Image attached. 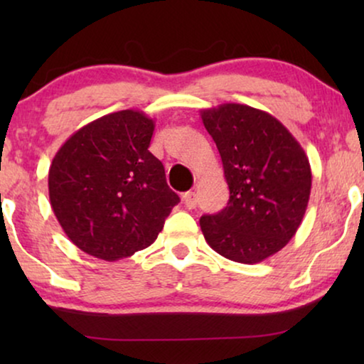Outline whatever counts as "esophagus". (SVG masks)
Masks as SVG:
<instances>
[{"mask_svg":"<svg viewBox=\"0 0 364 364\" xmlns=\"http://www.w3.org/2000/svg\"><path fill=\"white\" fill-rule=\"evenodd\" d=\"M182 200H183V205H186L188 210H192V208L197 207V193L192 192V191L187 192V193H183Z\"/></svg>","mask_w":364,"mask_h":364,"instance_id":"obj_1","label":"esophagus"}]
</instances>
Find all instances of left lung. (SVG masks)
<instances>
[{
  "mask_svg": "<svg viewBox=\"0 0 364 364\" xmlns=\"http://www.w3.org/2000/svg\"><path fill=\"white\" fill-rule=\"evenodd\" d=\"M220 154L230 198L215 215H203L208 245L228 260L263 262L280 252L305 215L311 168L303 147L283 124L245 104L200 111Z\"/></svg>",
  "mask_w": 364,
  "mask_h": 364,
  "instance_id": "8db88e82",
  "label": "left lung"
}]
</instances>
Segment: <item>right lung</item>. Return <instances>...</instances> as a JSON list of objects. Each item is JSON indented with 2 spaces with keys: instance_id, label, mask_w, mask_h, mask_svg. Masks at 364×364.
Listing matches in <instances>:
<instances>
[{
  "instance_id": "obj_1",
  "label": "right lung",
  "mask_w": 364,
  "mask_h": 364,
  "mask_svg": "<svg viewBox=\"0 0 364 364\" xmlns=\"http://www.w3.org/2000/svg\"><path fill=\"white\" fill-rule=\"evenodd\" d=\"M156 122L126 109L86 124L49 167V200L59 225L87 255L116 262L156 242L181 202L162 162L149 152Z\"/></svg>"
}]
</instances>
